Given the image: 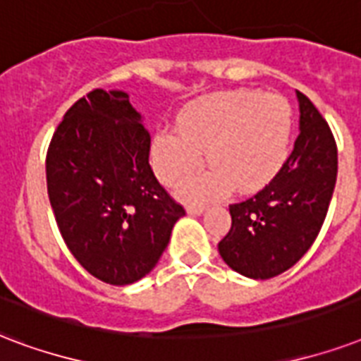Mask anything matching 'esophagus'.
I'll return each mask as SVG.
<instances>
[{
  "label": "esophagus",
  "mask_w": 361,
  "mask_h": 361,
  "mask_svg": "<svg viewBox=\"0 0 361 361\" xmlns=\"http://www.w3.org/2000/svg\"><path fill=\"white\" fill-rule=\"evenodd\" d=\"M204 206H200V204H191V206H187V214H191V216H200V214H204Z\"/></svg>",
  "instance_id": "esophagus-1"
}]
</instances>
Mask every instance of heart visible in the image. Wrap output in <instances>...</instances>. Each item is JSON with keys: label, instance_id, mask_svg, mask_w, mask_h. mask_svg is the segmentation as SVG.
I'll use <instances>...</instances> for the list:
<instances>
[{"label": "heart", "instance_id": "b5f03b06", "mask_svg": "<svg viewBox=\"0 0 361 361\" xmlns=\"http://www.w3.org/2000/svg\"><path fill=\"white\" fill-rule=\"evenodd\" d=\"M293 111L276 94L219 90L187 104L178 130L162 128L153 142V164L162 181L174 183L199 169L206 153L212 169L181 181L189 199H217L233 189L246 195L263 189L284 166Z\"/></svg>", "mask_w": 361, "mask_h": 361}]
</instances>
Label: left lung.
<instances>
[{"label": "left lung", "mask_w": 361, "mask_h": 361, "mask_svg": "<svg viewBox=\"0 0 361 361\" xmlns=\"http://www.w3.org/2000/svg\"><path fill=\"white\" fill-rule=\"evenodd\" d=\"M299 136L284 166L252 199L231 204L219 255L242 276L267 280L291 269L320 233L337 181V145L314 104L297 90Z\"/></svg>", "instance_id": "obj_1"}]
</instances>
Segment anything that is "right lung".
Returning a JSON list of instances; mask_svg holds the SVG:
<instances>
[{"label": "right lung", "instance_id": "1", "mask_svg": "<svg viewBox=\"0 0 361 361\" xmlns=\"http://www.w3.org/2000/svg\"><path fill=\"white\" fill-rule=\"evenodd\" d=\"M149 132L125 90L96 89L77 100L47 151V191L60 235L102 282L144 279L185 210L149 166Z\"/></svg>", "mask_w": 361, "mask_h": 361}]
</instances>
